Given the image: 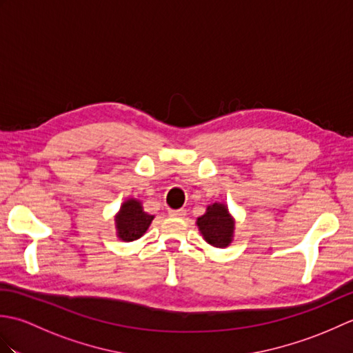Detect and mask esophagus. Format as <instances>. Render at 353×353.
Returning <instances> with one entry per match:
<instances>
[{
    "label": "esophagus",
    "mask_w": 353,
    "mask_h": 353,
    "mask_svg": "<svg viewBox=\"0 0 353 353\" xmlns=\"http://www.w3.org/2000/svg\"><path fill=\"white\" fill-rule=\"evenodd\" d=\"M170 216H176V219H182V216L186 214L185 209H170L168 211Z\"/></svg>",
    "instance_id": "34e87169"
}]
</instances>
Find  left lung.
<instances>
[{"instance_id":"obj_1","label":"left lung","mask_w":353,"mask_h":353,"mask_svg":"<svg viewBox=\"0 0 353 353\" xmlns=\"http://www.w3.org/2000/svg\"><path fill=\"white\" fill-rule=\"evenodd\" d=\"M197 226L205 241L214 247H228L234 239L235 221L223 203L208 206L206 214L197 219Z\"/></svg>"}]
</instances>
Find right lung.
<instances>
[{
    "mask_svg": "<svg viewBox=\"0 0 353 353\" xmlns=\"http://www.w3.org/2000/svg\"><path fill=\"white\" fill-rule=\"evenodd\" d=\"M154 215L144 212L142 203L137 199H129L119 208V212L115 216L117 235L119 239L129 243L141 238L145 234Z\"/></svg>",
    "mask_w": 353,
    "mask_h": 353,
    "instance_id": "add662e5",
    "label": "right lung"
}]
</instances>
